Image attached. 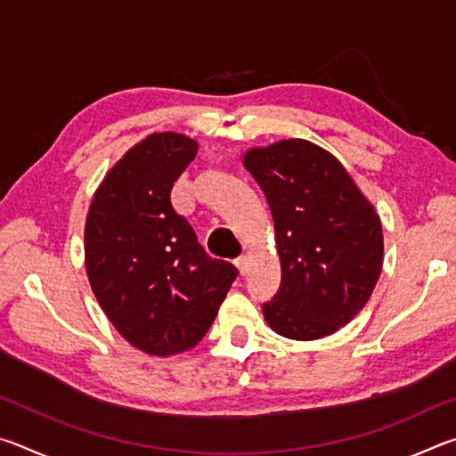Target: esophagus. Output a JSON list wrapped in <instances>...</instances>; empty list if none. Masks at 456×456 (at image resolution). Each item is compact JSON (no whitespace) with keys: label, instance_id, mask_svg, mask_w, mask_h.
Instances as JSON below:
<instances>
[{"label":"esophagus","instance_id":"34e87169","mask_svg":"<svg viewBox=\"0 0 456 456\" xmlns=\"http://www.w3.org/2000/svg\"><path fill=\"white\" fill-rule=\"evenodd\" d=\"M249 261H251V259H249V256H241V257H237V259H235V265L239 267V272H241L243 275H245L247 272H249V265H251Z\"/></svg>","mask_w":456,"mask_h":456}]
</instances>
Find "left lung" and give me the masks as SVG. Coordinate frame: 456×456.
<instances>
[{
  "mask_svg": "<svg viewBox=\"0 0 456 456\" xmlns=\"http://www.w3.org/2000/svg\"><path fill=\"white\" fill-rule=\"evenodd\" d=\"M243 165L272 209L281 261L280 289L264 304L267 323L302 342L334 334L380 277V217L334 154L310 141L251 149Z\"/></svg>",
  "mask_w": 456,
  "mask_h": 456,
  "instance_id": "obj_1",
  "label": "left lung"
}]
</instances>
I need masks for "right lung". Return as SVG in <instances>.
I'll return each instance as SVG.
<instances>
[{
  "label": "right lung",
  "instance_id": "obj_1",
  "mask_svg": "<svg viewBox=\"0 0 456 456\" xmlns=\"http://www.w3.org/2000/svg\"><path fill=\"white\" fill-rule=\"evenodd\" d=\"M199 144L154 133L114 165L92 199L84 256L92 291L118 334L152 356H173L209 331L237 267L213 259L171 203L173 183Z\"/></svg>",
  "mask_w": 456,
  "mask_h": 456
}]
</instances>
